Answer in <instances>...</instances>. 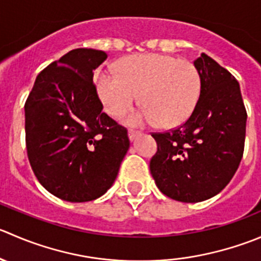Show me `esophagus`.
<instances>
[{
  "mask_svg": "<svg viewBox=\"0 0 261 261\" xmlns=\"http://www.w3.org/2000/svg\"><path fill=\"white\" fill-rule=\"evenodd\" d=\"M141 133L140 131H135V130H128V138H130V140H135L138 136H140Z\"/></svg>",
  "mask_w": 261,
  "mask_h": 261,
  "instance_id": "obj_1",
  "label": "esophagus"
}]
</instances>
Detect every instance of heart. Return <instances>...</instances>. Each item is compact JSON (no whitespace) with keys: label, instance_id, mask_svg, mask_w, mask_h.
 Wrapping results in <instances>:
<instances>
[{"label":"heart","instance_id":"b5f03b06","mask_svg":"<svg viewBox=\"0 0 261 261\" xmlns=\"http://www.w3.org/2000/svg\"><path fill=\"white\" fill-rule=\"evenodd\" d=\"M200 85V75L191 61L159 53L131 56L120 63L118 74L97 77L98 94L112 116L130 108L141 93L145 107L123 116L133 126L159 121L169 127L185 122L196 107Z\"/></svg>","mask_w":261,"mask_h":261}]
</instances>
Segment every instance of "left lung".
<instances>
[{"label":"left lung","instance_id":"left-lung-1","mask_svg":"<svg viewBox=\"0 0 261 261\" xmlns=\"http://www.w3.org/2000/svg\"><path fill=\"white\" fill-rule=\"evenodd\" d=\"M200 97L184 125L154 133L156 153L150 173L166 196L199 203L228 185L241 162L247 113L240 84L218 62L201 53L194 61Z\"/></svg>","mask_w":261,"mask_h":261}]
</instances>
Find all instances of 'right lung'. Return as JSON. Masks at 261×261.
Segmentation results:
<instances>
[{
    "label": "right lung",
    "instance_id": "right-lung-1",
    "mask_svg": "<svg viewBox=\"0 0 261 261\" xmlns=\"http://www.w3.org/2000/svg\"><path fill=\"white\" fill-rule=\"evenodd\" d=\"M107 53L76 48L37 76L25 102V143L38 181L71 203L95 200L115 182L127 130L102 112L93 84Z\"/></svg>",
    "mask_w": 261,
    "mask_h": 261
}]
</instances>
